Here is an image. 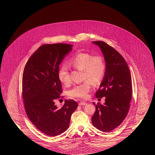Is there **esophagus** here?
<instances>
[{"instance_id": "1", "label": "esophagus", "mask_w": 155, "mask_h": 155, "mask_svg": "<svg viewBox=\"0 0 155 155\" xmlns=\"http://www.w3.org/2000/svg\"><path fill=\"white\" fill-rule=\"evenodd\" d=\"M78 104H79L80 106H84V105H87V103L84 102H80V103H78Z\"/></svg>"}]
</instances>
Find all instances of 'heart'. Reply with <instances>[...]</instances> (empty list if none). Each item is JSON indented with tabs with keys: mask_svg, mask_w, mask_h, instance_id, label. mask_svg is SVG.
<instances>
[{
	"mask_svg": "<svg viewBox=\"0 0 155 155\" xmlns=\"http://www.w3.org/2000/svg\"><path fill=\"white\" fill-rule=\"evenodd\" d=\"M68 64L77 70L82 71V78L85 80L70 89L68 96L74 98H87L91 89V82L97 85L103 79L106 71L104 60L101 56H92L87 52H78L70 58ZM58 78L64 85L70 84L71 80L67 67L62 66L59 69Z\"/></svg>",
	"mask_w": 155,
	"mask_h": 155,
	"instance_id": "1",
	"label": "heart"
}]
</instances>
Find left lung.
I'll list each match as a JSON object with an SVG mask.
<instances>
[{"label":"left lung","instance_id":"left-lung-1","mask_svg":"<svg viewBox=\"0 0 155 155\" xmlns=\"http://www.w3.org/2000/svg\"><path fill=\"white\" fill-rule=\"evenodd\" d=\"M104 55L106 71L96 98L106 97L103 104L98 102L92 117V124L97 129L108 133L120 125L126 117L132 97L131 76L123 57L104 42L94 41Z\"/></svg>","mask_w":155,"mask_h":155}]
</instances>
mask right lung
<instances>
[{"label": "right lung", "mask_w": 155, "mask_h": 155, "mask_svg": "<svg viewBox=\"0 0 155 155\" xmlns=\"http://www.w3.org/2000/svg\"><path fill=\"white\" fill-rule=\"evenodd\" d=\"M71 50L72 45L66 44L43 45L24 67L22 96L25 110L37 129L49 137L66 131L78 107L72 99H66L60 109L54 102L63 92L58 78L59 66Z\"/></svg>", "instance_id": "add662e5"}]
</instances>
